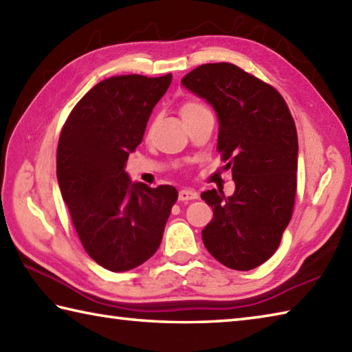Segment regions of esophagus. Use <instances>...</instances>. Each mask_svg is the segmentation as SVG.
Wrapping results in <instances>:
<instances>
[{
    "mask_svg": "<svg viewBox=\"0 0 352 352\" xmlns=\"http://www.w3.org/2000/svg\"><path fill=\"white\" fill-rule=\"evenodd\" d=\"M193 199H197L196 190L193 188H182L179 190V201H193Z\"/></svg>",
    "mask_w": 352,
    "mask_h": 352,
    "instance_id": "esophagus-1",
    "label": "esophagus"
}]
</instances>
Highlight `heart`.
<instances>
[{"label": "heart", "mask_w": 352, "mask_h": 352, "mask_svg": "<svg viewBox=\"0 0 352 352\" xmlns=\"http://www.w3.org/2000/svg\"><path fill=\"white\" fill-rule=\"evenodd\" d=\"M201 109H205L202 104H199V102H187V104H184L182 105V115H187V113H190V111H196V110H201Z\"/></svg>", "instance_id": "heart-1"}]
</instances>
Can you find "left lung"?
<instances>
[{
    "instance_id": "1",
    "label": "left lung",
    "mask_w": 352,
    "mask_h": 352,
    "mask_svg": "<svg viewBox=\"0 0 352 352\" xmlns=\"http://www.w3.org/2000/svg\"><path fill=\"white\" fill-rule=\"evenodd\" d=\"M182 85L214 109L217 150L228 161L236 190H207L213 208L202 241L216 261L237 271L253 270L274 254L293 214L297 131L282 95L230 63L204 64Z\"/></svg>"
}]
</instances>
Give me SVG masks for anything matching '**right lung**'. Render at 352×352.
Masks as SVG:
<instances>
[{
    "label": "right lung",
    "instance_id": "1",
    "mask_svg": "<svg viewBox=\"0 0 352 352\" xmlns=\"http://www.w3.org/2000/svg\"><path fill=\"white\" fill-rule=\"evenodd\" d=\"M170 84L171 73L104 79L75 105L59 136L56 177L73 225L87 254L113 273L156 253L177 201L171 185L151 188L125 171Z\"/></svg>",
    "mask_w": 352,
    "mask_h": 352
}]
</instances>
